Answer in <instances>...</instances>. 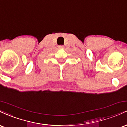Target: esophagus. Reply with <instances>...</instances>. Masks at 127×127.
I'll use <instances>...</instances> for the list:
<instances>
[{
  "label": "esophagus",
  "mask_w": 127,
  "mask_h": 127,
  "mask_svg": "<svg viewBox=\"0 0 127 127\" xmlns=\"http://www.w3.org/2000/svg\"><path fill=\"white\" fill-rule=\"evenodd\" d=\"M64 46H63V45H60V46H59V49H63L64 48Z\"/></svg>",
  "instance_id": "esophagus-1"
}]
</instances>
